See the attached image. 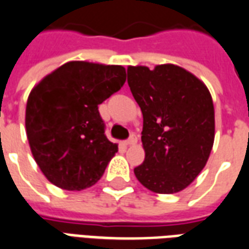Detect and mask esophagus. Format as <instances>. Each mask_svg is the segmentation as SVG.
<instances>
[{"label":"esophagus","mask_w":249,"mask_h":249,"mask_svg":"<svg viewBox=\"0 0 249 249\" xmlns=\"http://www.w3.org/2000/svg\"><path fill=\"white\" fill-rule=\"evenodd\" d=\"M136 142H137V136H136V133H132L129 139L125 141V145H126V146H130V145H134Z\"/></svg>","instance_id":"esophagus-1"}]
</instances>
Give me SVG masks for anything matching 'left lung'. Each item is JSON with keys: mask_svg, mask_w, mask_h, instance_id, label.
Listing matches in <instances>:
<instances>
[{"mask_svg": "<svg viewBox=\"0 0 249 249\" xmlns=\"http://www.w3.org/2000/svg\"><path fill=\"white\" fill-rule=\"evenodd\" d=\"M128 84L143 116L145 160L134 174L158 194L183 190L206 166L213 145L215 116L209 89L174 64L128 67Z\"/></svg>", "mask_w": 249, "mask_h": 249, "instance_id": "left-lung-1", "label": "left lung"}]
</instances>
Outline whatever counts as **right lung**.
Returning a JSON list of instances; mask_svg holds the SVG:
<instances>
[{"instance_id": "1", "label": "right lung", "mask_w": 249, "mask_h": 249, "mask_svg": "<svg viewBox=\"0 0 249 249\" xmlns=\"http://www.w3.org/2000/svg\"><path fill=\"white\" fill-rule=\"evenodd\" d=\"M123 66L68 62L33 88L26 134L34 160L64 190L95 185L119 150L106 136L99 104L124 86Z\"/></svg>"}]
</instances>
